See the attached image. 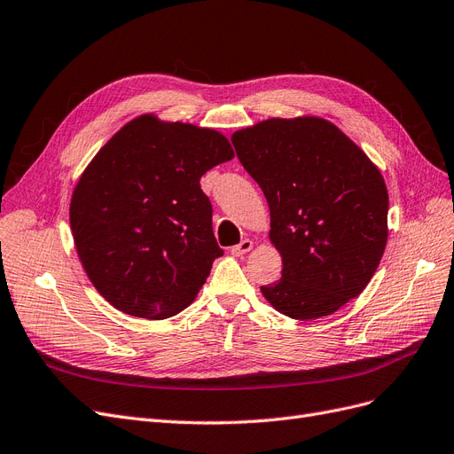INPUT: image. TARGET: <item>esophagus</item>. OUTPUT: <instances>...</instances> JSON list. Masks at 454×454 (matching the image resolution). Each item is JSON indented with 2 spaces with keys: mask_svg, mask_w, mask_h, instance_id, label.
<instances>
[{
  "mask_svg": "<svg viewBox=\"0 0 454 454\" xmlns=\"http://www.w3.org/2000/svg\"><path fill=\"white\" fill-rule=\"evenodd\" d=\"M250 248H253V241H250V239H243L241 243L233 245V247L230 248V253H231L233 256H243V254L248 253Z\"/></svg>",
  "mask_w": 454,
  "mask_h": 454,
  "instance_id": "1",
  "label": "esophagus"
}]
</instances>
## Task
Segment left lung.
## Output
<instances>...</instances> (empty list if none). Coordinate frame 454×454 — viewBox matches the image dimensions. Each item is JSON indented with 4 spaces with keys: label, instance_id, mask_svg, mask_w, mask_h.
I'll list each match as a JSON object with an SVG mask.
<instances>
[{
    "label": "left lung",
    "instance_id": "obj_1",
    "mask_svg": "<svg viewBox=\"0 0 454 454\" xmlns=\"http://www.w3.org/2000/svg\"><path fill=\"white\" fill-rule=\"evenodd\" d=\"M270 204L282 278L262 286L275 310L316 320L357 297L387 243L389 194L376 164L322 117L260 121L231 134Z\"/></svg>",
    "mask_w": 454,
    "mask_h": 454
}]
</instances>
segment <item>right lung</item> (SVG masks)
I'll use <instances>...</instances> for the list:
<instances>
[{
    "instance_id": "right-lung-1",
    "label": "right lung",
    "mask_w": 454,
    "mask_h": 454,
    "mask_svg": "<svg viewBox=\"0 0 454 454\" xmlns=\"http://www.w3.org/2000/svg\"><path fill=\"white\" fill-rule=\"evenodd\" d=\"M224 134L144 114L103 145L71 198L78 258L125 314L164 320L187 309L224 250L200 179L231 160Z\"/></svg>"
}]
</instances>
